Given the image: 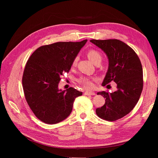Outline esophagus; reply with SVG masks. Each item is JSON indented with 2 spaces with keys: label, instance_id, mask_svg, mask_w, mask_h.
<instances>
[{
  "label": "esophagus",
  "instance_id": "34e87169",
  "mask_svg": "<svg viewBox=\"0 0 158 158\" xmlns=\"http://www.w3.org/2000/svg\"><path fill=\"white\" fill-rule=\"evenodd\" d=\"M84 94L86 95H95V93L94 92H90V91H86V92L84 93Z\"/></svg>",
  "mask_w": 158,
  "mask_h": 158
}]
</instances>
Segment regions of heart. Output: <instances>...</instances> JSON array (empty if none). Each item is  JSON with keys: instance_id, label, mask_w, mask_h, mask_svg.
<instances>
[{"instance_id": "b5f03b06", "label": "heart", "mask_w": 158, "mask_h": 158, "mask_svg": "<svg viewBox=\"0 0 158 158\" xmlns=\"http://www.w3.org/2000/svg\"><path fill=\"white\" fill-rule=\"evenodd\" d=\"M87 56L88 59L92 62L94 64H95L98 62H101L102 60V55L99 51L95 49H90L87 52ZM77 63V58H75L73 62V66H74L76 65ZM78 82L82 84L84 88L87 89H91L94 86V84L92 82V80L88 78V77H81L78 79Z\"/></svg>"}]
</instances>
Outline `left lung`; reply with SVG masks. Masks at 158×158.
Segmentation results:
<instances>
[{
    "instance_id": "8db88e82",
    "label": "left lung",
    "mask_w": 158,
    "mask_h": 158,
    "mask_svg": "<svg viewBox=\"0 0 158 158\" xmlns=\"http://www.w3.org/2000/svg\"><path fill=\"white\" fill-rule=\"evenodd\" d=\"M90 41L103 51L108 58V70L102 85L112 81L117 84L115 92L98 93L106 99L104 106L95 112L104 120L116 121L130 113L139 100L143 88L142 64L135 51L120 40Z\"/></svg>"
}]
</instances>
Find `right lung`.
I'll return each mask as SVG.
<instances>
[{
    "mask_svg": "<svg viewBox=\"0 0 158 158\" xmlns=\"http://www.w3.org/2000/svg\"><path fill=\"white\" fill-rule=\"evenodd\" d=\"M87 40L57 42L41 46L28 59L22 85L27 104L36 117L47 124H56L67 118L76 98L82 95L73 88L59 89L60 76L69 73L73 62Z\"/></svg>",
    "mask_w": 158,
    "mask_h": 158,
    "instance_id": "obj_1",
    "label": "right lung"
}]
</instances>
